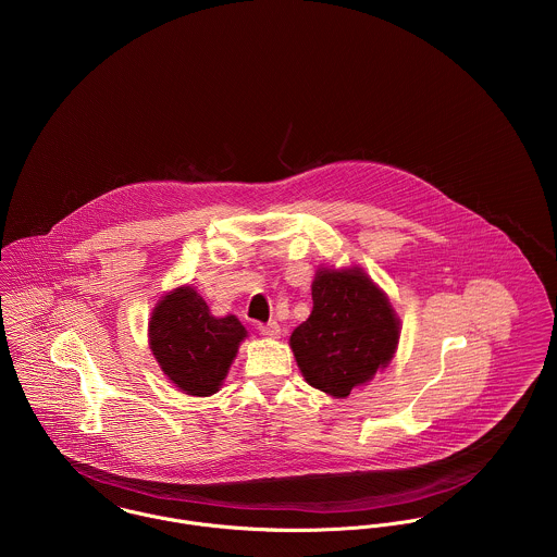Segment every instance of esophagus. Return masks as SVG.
Segmentation results:
<instances>
[{"mask_svg": "<svg viewBox=\"0 0 557 557\" xmlns=\"http://www.w3.org/2000/svg\"><path fill=\"white\" fill-rule=\"evenodd\" d=\"M259 332L263 336H270V338H278L281 336V325L276 321H268V323H259Z\"/></svg>", "mask_w": 557, "mask_h": 557, "instance_id": "34e87169", "label": "esophagus"}]
</instances>
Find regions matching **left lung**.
Here are the masks:
<instances>
[{
  "label": "left lung",
  "mask_w": 557,
  "mask_h": 557,
  "mask_svg": "<svg viewBox=\"0 0 557 557\" xmlns=\"http://www.w3.org/2000/svg\"><path fill=\"white\" fill-rule=\"evenodd\" d=\"M313 311L289 343L305 380L345 398L384 369L397 349L398 319L388 298L362 270H321Z\"/></svg>",
  "instance_id": "obj_1"
}]
</instances>
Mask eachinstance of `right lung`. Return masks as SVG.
<instances>
[{
    "instance_id": "obj_1",
    "label": "right lung",
    "mask_w": 557,
    "mask_h": 557,
    "mask_svg": "<svg viewBox=\"0 0 557 557\" xmlns=\"http://www.w3.org/2000/svg\"><path fill=\"white\" fill-rule=\"evenodd\" d=\"M246 336L236 315L214 318L190 287L166 294L150 319V347L164 375L186 395L210 397Z\"/></svg>"
}]
</instances>
